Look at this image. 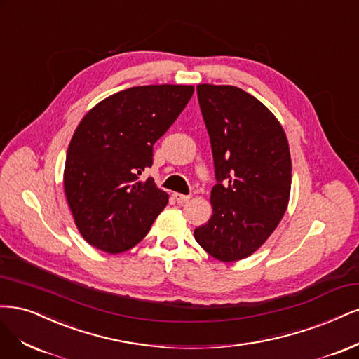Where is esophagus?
<instances>
[{
	"label": "esophagus",
	"mask_w": 359,
	"mask_h": 359,
	"mask_svg": "<svg viewBox=\"0 0 359 359\" xmlns=\"http://www.w3.org/2000/svg\"><path fill=\"white\" fill-rule=\"evenodd\" d=\"M172 196H175V200L179 203V204H183V203H187V201H189V198H191V195H183V194H172Z\"/></svg>",
	"instance_id": "esophagus-1"
}]
</instances>
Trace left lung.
Masks as SVG:
<instances>
[{"mask_svg":"<svg viewBox=\"0 0 359 359\" xmlns=\"http://www.w3.org/2000/svg\"><path fill=\"white\" fill-rule=\"evenodd\" d=\"M196 94L216 184L213 215L194 237L219 261L243 259L271 236L286 212L292 180L287 140L274 114L243 89L198 85Z\"/></svg>","mask_w":359,"mask_h":359,"instance_id":"1","label":"left lung"}]
</instances>
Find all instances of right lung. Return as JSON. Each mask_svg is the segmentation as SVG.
<instances>
[{
	"mask_svg": "<svg viewBox=\"0 0 359 359\" xmlns=\"http://www.w3.org/2000/svg\"><path fill=\"white\" fill-rule=\"evenodd\" d=\"M194 86L150 85L118 92L92 109L68 146L64 189L80 234L121 253L144 238L168 203L154 179V144L175 123Z\"/></svg>",
	"mask_w": 359,
	"mask_h": 359,
	"instance_id": "1",
	"label": "right lung"
}]
</instances>
